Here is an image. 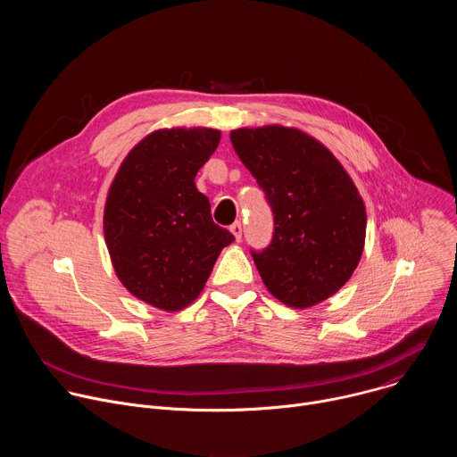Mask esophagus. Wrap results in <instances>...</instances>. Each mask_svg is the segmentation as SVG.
Masks as SVG:
<instances>
[{
  "mask_svg": "<svg viewBox=\"0 0 457 457\" xmlns=\"http://www.w3.org/2000/svg\"><path fill=\"white\" fill-rule=\"evenodd\" d=\"M229 231L233 233V237H235L237 242L242 240V224H240V222H235V224L229 228Z\"/></svg>",
  "mask_w": 457,
  "mask_h": 457,
  "instance_id": "1",
  "label": "esophagus"
}]
</instances>
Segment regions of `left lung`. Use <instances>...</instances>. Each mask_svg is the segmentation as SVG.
<instances>
[{
  "label": "left lung",
  "instance_id": "left-lung-1",
  "mask_svg": "<svg viewBox=\"0 0 457 457\" xmlns=\"http://www.w3.org/2000/svg\"><path fill=\"white\" fill-rule=\"evenodd\" d=\"M231 145L275 215L271 244L251 253L268 291L307 309L338 293L363 253L367 213L342 162L298 128H237Z\"/></svg>",
  "mask_w": 457,
  "mask_h": 457
}]
</instances>
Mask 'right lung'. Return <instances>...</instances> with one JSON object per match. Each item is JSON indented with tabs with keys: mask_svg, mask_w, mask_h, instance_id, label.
Returning a JSON list of instances; mask_svg holds the SVG:
<instances>
[{
	"mask_svg": "<svg viewBox=\"0 0 457 457\" xmlns=\"http://www.w3.org/2000/svg\"><path fill=\"white\" fill-rule=\"evenodd\" d=\"M219 141L220 129L206 126L155 129L128 152L110 184L103 229L112 266L152 307L173 312L197 300L235 240L195 186Z\"/></svg>",
	"mask_w": 457,
	"mask_h": 457,
	"instance_id": "obj_1",
	"label": "right lung"
}]
</instances>
